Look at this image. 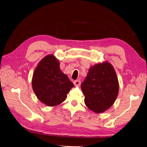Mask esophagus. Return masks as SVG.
I'll list each match as a JSON object with an SVG mask.
<instances>
[{"label": "esophagus", "instance_id": "esophagus-1", "mask_svg": "<svg viewBox=\"0 0 147 147\" xmlns=\"http://www.w3.org/2000/svg\"><path fill=\"white\" fill-rule=\"evenodd\" d=\"M74 84L75 86H80L81 84V82L80 80H75V81H74Z\"/></svg>", "mask_w": 147, "mask_h": 147}]
</instances>
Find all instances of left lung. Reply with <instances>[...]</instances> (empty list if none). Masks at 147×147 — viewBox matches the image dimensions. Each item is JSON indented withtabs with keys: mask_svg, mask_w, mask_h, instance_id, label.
Segmentation results:
<instances>
[{
	"mask_svg": "<svg viewBox=\"0 0 147 147\" xmlns=\"http://www.w3.org/2000/svg\"><path fill=\"white\" fill-rule=\"evenodd\" d=\"M87 107L97 113L109 109L116 100L119 84L115 71L110 63L94 65L81 85Z\"/></svg>",
	"mask_w": 147,
	"mask_h": 147,
	"instance_id": "8db88e82",
	"label": "left lung"
}]
</instances>
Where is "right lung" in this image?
I'll return each mask as SVG.
<instances>
[{
  "label": "right lung",
  "instance_id": "1",
  "mask_svg": "<svg viewBox=\"0 0 147 147\" xmlns=\"http://www.w3.org/2000/svg\"><path fill=\"white\" fill-rule=\"evenodd\" d=\"M32 88L42 103L53 107L64 102L74 84L61 72L59 63L53 55H48L38 63L33 74Z\"/></svg>",
  "mask_w": 147,
  "mask_h": 147
}]
</instances>
